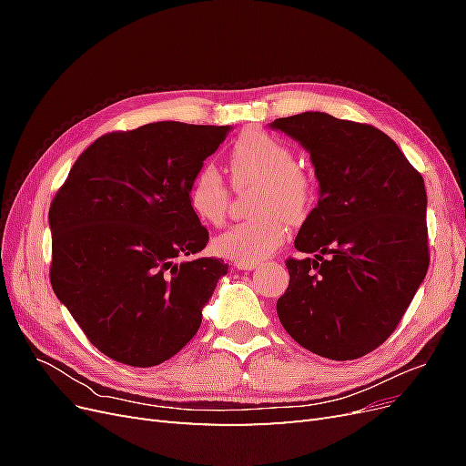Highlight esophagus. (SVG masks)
<instances>
[{"mask_svg":"<svg viewBox=\"0 0 466 466\" xmlns=\"http://www.w3.org/2000/svg\"><path fill=\"white\" fill-rule=\"evenodd\" d=\"M235 268H238V270H255V268H258V262H235Z\"/></svg>","mask_w":466,"mask_h":466,"instance_id":"obj_1","label":"esophagus"}]
</instances>
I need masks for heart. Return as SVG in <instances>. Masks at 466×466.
Wrapping results in <instances>:
<instances>
[{"label": "heart", "mask_w": 466, "mask_h": 466, "mask_svg": "<svg viewBox=\"0 0 466 466\" xmlns=\"http://www.w3.org/2000/svg\"><path fill=\"white\" fill-rule=\"evenodd\" d=\"M235 182H260V216L235 223L214 238L219 257L237 262H260L286 241L288 220L301 221L315 200L313 178L295 165L289 144L262 130H248L229 151ZM187 200L204 223L221 225L229 209V188L214 165H202L188 182Z\"/></svg>", "instance_id": "obj_1"}]
</instances>
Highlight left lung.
Instances as JSON below:
<instances>
[{"mask_svg": "<svg viewBox=\"0 0 466 466\" xmlns=\"http://www.w3.org/2000/svg\"><path fill=\"white\" fill-rule=\"evenodd\" d=\"M270 128L299 142L319 180L317 208L295 237L311 257L286 262L279 322L317 356L358 360L392 334L426 278L424 178L370 124L301 112Z\"/></svg>", "mask_w": 466, "mask_h": 466, "instance_id": "1", "label": "left lung"}]
</instances>
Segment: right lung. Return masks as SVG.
Wrapping results in <instances>:
<instances>
[{
	"instance_id": "add662e5",
	"label": "right lung",
	"mask_w": 466,
	"mask_h": 466,
	"mask_svg": "<svg viewBox=\"0 0 466 466\" xmlns=\"http://www.w3.org/2000/svg\"><path fill=\"white\" fill-rule=\"evenodd\" d=\"M229 132L165 120L101 136L54 196L52 289L115 361L159 365L198 332L229 266L196 257L208 229L187 190Z\"/></svg>"
}]
</instances>
